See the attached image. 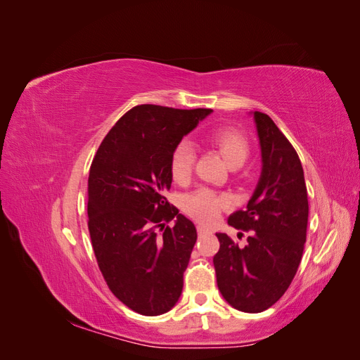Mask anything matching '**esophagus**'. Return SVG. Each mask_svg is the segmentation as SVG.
<instances>
[{
    "label": "esophagus",
    "instance_id": "obj_1",
    "mask_svg": "<svg viewBox=\"0 0 360 360\" xmlns=\"http://www.w3.org/2000/svg\"><path fill=\"white\" fill-rule=\"evenodd\" d=\"M197 230H198V234H200V236H202V234H212V230H210L209 226L198 225V226H197Z\"/></svg>",
    "mask_w": 360,
    "mask_h": 360
}]
</instances>
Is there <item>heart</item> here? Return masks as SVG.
Wrapping results in <instances>:
<instances>
[{
	"mask_svg": "<svg viewBox=\"0 0 360 360\" xmlns=\"http://www.w3.org/2000/svg\"><path fill=\"white\" fill-rule=\"evenodd\" d=\"M207 141L221 151L231 168L242 167L250 155V143L240 130L231 126H221L210 130ZM197 153L189 141H181L172 150L169 171L176 183H186L193 172ZM228 205V197L209 188H200L183 198V209L197 221L210 224L216 221L221 210Z\"/></svg>",
	"mask_w": 360,
	"mask_h": 360,
	"instance_id": "heart-1",
	"label": "heart"
}]
</instances>
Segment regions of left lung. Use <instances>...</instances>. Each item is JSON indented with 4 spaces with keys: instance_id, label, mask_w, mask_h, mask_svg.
I'll return each instance as SVG.
<instances>
[{
    "instance_id": "1",
    "label": "left lung",
    "mask_w": 360,
    "mask_h": 360,
    "mask_svg": "<svg viewBox=\"0 0 360 360\" xmlns=\"http://www.w3.org/2000/svg\"><path fill=\"white\" fill-rule=\"evenodd\" d=\"M263 156L258 186L245 210L228 224L246 245L217 233L219 250L213 257L216 281L224 299L243 312H263L288 290L307 242L308 191L297 151L267 114L255 111Z\"/></svg>"
}]
</instances>
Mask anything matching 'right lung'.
Segmentation results:
<instances>
[{"label": "right lung", "instance_id": "add662e5", "mask_svg": "<svg viewBox=\"0 0 360 360\" xmlns=\"http://www.w3.org/2000/svg\"><path fill=\"white\" fill-rule=\"evenodd\" d=\"M209 108L136 105L103 138L89 176V231L102 276L132 311L168 312L183 290L195 225L168 202L169 159ZM174 221L172 227L165 224Z\"/></svg>", "mask_w": 360, "mask_h": 360}]
</instances>
